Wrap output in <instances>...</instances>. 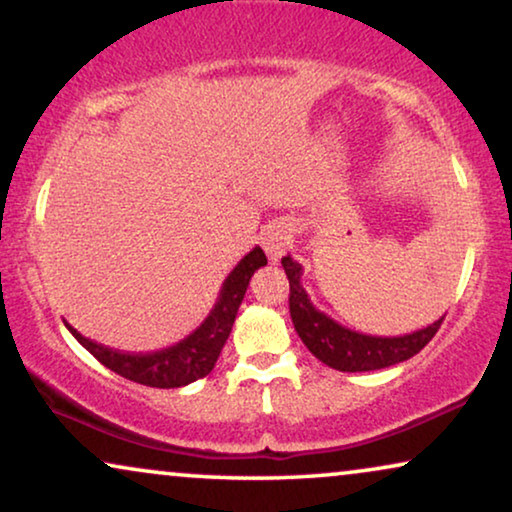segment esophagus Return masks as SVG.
Instances as JSON below:
<instances>
[{"label":"esophagus","instance_id":"obj_1","mask_svg":"<svg viewBox=\"0 0 512 512\" xmlns=\"http://www.w3.org/2000/svg\"><path fill=\"white\" fill-rule=\"evenodd\" d=\"M291 240H293L291 228L286 226V223H272V226H268V228L263 230L261 247H263L265 254H268L270 261L277 263L279 258L284 256V251L289 249Z\"/></svg>","mask_w":512,"mask_h":512}]
</instances>
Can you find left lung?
<instances>
[{"instance_id": "obj_1", "label": "left lung", "mask_w": 512, "mask_h": 512, "mask_svg": "<svg viewBox=\"0 0 512 512\" xmlns=\"http://www.w3.org/2000/svg\"><path fill=\"white\" fill-rule=\"evenodd\" d=\"M284 272L289 277V312L296 326L300 340L317 356L321 363L342 373H366V370H380L408 361L410 356L429 345V340L438 333L445 317L433 321L431 326L419 328L415 333L398 335V338H377V335L356 333L352 328L340 326L338 321L326 317L312 305L310 296L300 284L303 265L293 261L291 256L282 258Z\"/></svg>"}]
</instances>
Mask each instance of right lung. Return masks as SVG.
Listing matches in <instances>:
<instances>
[{
	"mask_svg": "<svg viewBox=\"0 0 512 512\" xmlns=\"http://www.w3.org/2000/svg\"><path fill=\"white\" fill-rule=\"evenodd\" d=\"M268 263L263 249H251L235 270L226 277L221 286L219 298L207 319L195 328L191 335L179 340L177 345L158 349V352L146 354H130L118 352V349L97 345V342L83 338V335L67 324L69 333L95 356L102 366L114 370L125 380H132L137 384H146V387L156 389H177L186 387L200 377L212 373L216 359H219L223 345H226L230 331H233L235 314L240 310L244 293H247L249 279L258 268Z\"/></svg>",
	"mask_w": 512,
	"mask_h": 512,
	"instance_id": "right-lung-1",
	"label": "right lung"
}]
</instances>
